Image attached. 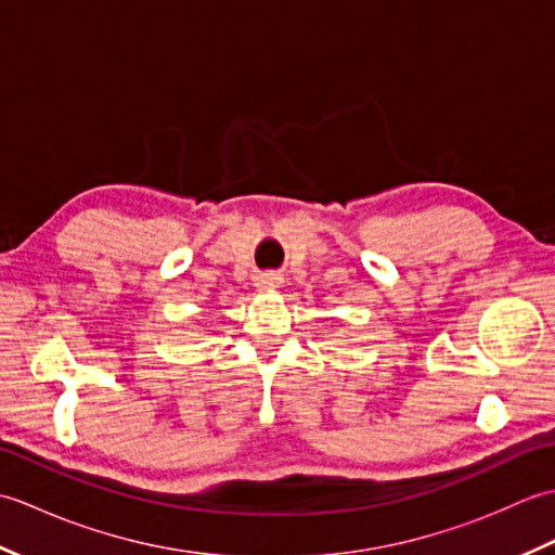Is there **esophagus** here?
I'll list each match as a JSON object with an SVG mask.
<instances>
[{
  "mask_svg": "<svg viewBox=\"0 0 555 555\" xmlns=\"http://www.w3.org/2000/svg\"><path fill=\"white\" fill-rule=\"evenodd\" d=\"M281 281L284 279H281V274H276V271H264V274L255 276L257 288H279Z\"/></svg>",
  "mask_w": 555,
  "mask_h": 555,
  "instance_id": "obj_1",
  "label": "esophagus"
}]
</instances>
